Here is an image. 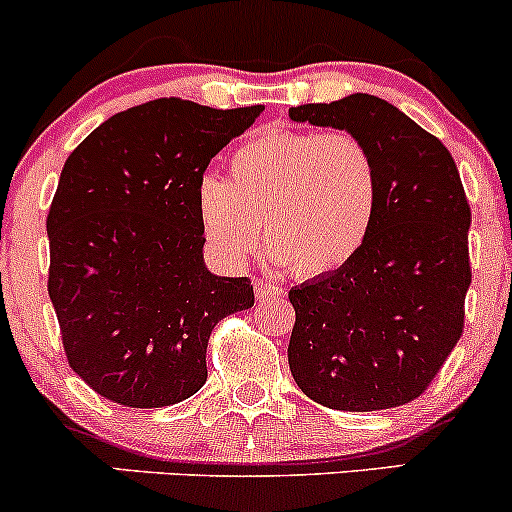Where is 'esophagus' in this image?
I'll return each mask as SVG.
<instances>
[{"label": "esophagus", "mask_w": 512, "mask_h": 512, "mask_svg": "<svg viewBox=\"0 0 512 512\" xmlns=\"http://www.w3.org/2000/svg\"><path fill=\"white\" fill-rule=\"evenodd\" d=\"M255 296L257 299H282L284 296V289L282 286L267 282V279H255Z\"/></svg>", "instance_id": "esophagus-1"}]
</instances>
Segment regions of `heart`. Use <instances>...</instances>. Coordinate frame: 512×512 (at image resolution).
<instances>
[{
	"instance_id": "heart-1",
	"label": "heart",
	"mask_w": 512,
	"mask_h": 512,
	"mask_svg": "<svg viewBox=\"0 0 512 512\" xmlns=\"http://www.w3.org/2000/svg\"><path fill=\"white\" fill-rule=\"evenodd\" d=\"M228 172L230 182L206 174L196 187L201 235L223 265H243L265 223L269 260L320 279L350 265L372 233L379 172L355 133H260L233 150Z\"/></svg>"
}]
</instances>
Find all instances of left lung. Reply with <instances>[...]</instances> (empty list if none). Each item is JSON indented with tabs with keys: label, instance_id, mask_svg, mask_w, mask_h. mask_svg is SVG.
<instances>
[{
	"label": "left lung",
	"instance_id": "left-lung-1",
	"mask_svg": "<svg viewBox=\"0 0 512 512\" xmlns=\"http://www.w3.org/2000/svg\"><path fill=\"white\" fill-rule=\"evenodd\" d=\"M289 119L355 133L379 172V209L355 260L289 291L291 376L335 411H384L430 386L464 330L471 211L445 145L389 101L350 94Z\"/></svg>",
	"mask_w": 512,
	"mask_h": 512
}]
</instances>
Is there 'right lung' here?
Returning <instances> with one entry per match:
<instances>
[{
	"label": "right lung",
	"mask_w": 512,
	"mask_h": 512,
	"mask_svg": "<svg viewBox=\"0 0 512 512\" xmlns=\"http://www.w3.org/2000/svg\"><path fill=\"white\" fill-rule=\"evenodd\" d=\"M265 106L155 99L72 150L48 211V294L67 362L99 396L162 408L206 384L218 320L255 303L247 277L204 265L196 187Z\"/></svg>",
	"instance_id": "1"
}]
</instances>
